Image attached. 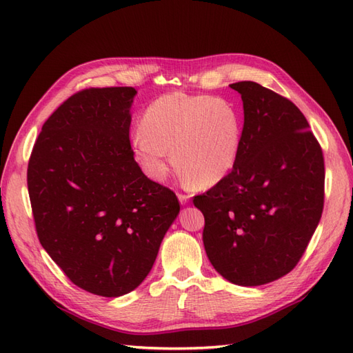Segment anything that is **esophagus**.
Listing matches in <instances>:
<instances>
[{
    "mask_svg": "<svg viewBox=\"0 0 353 353\" xmlns=\"http://www.w3.org/2000/svg\"><path fill=\"white\" fill-rule=\"evenodd\" d=\"M179 201H181V205H188L190 203V196H186V194H179Z\"/></svg>",
    "mask_w": 353,
    "mask_h": 353,
    "instance_id": "esophagus-1",
    "label": "esophagus"
}]
</instances>
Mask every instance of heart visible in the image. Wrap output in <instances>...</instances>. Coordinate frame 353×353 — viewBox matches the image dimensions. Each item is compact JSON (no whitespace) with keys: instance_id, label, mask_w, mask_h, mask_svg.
Returning <instances> with one entry per match:
<instances>
[{"instance_id":"b5f03b06","label":"heart","mask_w":353,"mask_h":353,"mask_svg":"<svg viewBox=\"0 0 353 353\" xmlns=\"http://www.w3.org/2000/svg\"><path fill=\"white\" fill-rule=\"evenodd\" d=\"M243 119L229 100L170 92L148 104L132 152L148 177L163 181L172 167L194 188H212L230 174L241 152ZM173 154H170V150Z\"/></svg>"}]
</instances>
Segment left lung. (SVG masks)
Returning <instances> with one entry per match:
<instances>
[{"instance_id": "8db88e82", "label": "left lung", "mask_w": 353, "mask_h": 353, "mask_svg": "<svg viewBox=\"0 0 353 353\" xmlns=\"http://www.w3.org/2000/svg\"><path fill=\"white\" fill-rule=\"evenodd\" d=\"M241 94L244 127L234 170L194 197L205 215L203 244L224 279L258 287L290 273L323 212L325 161L294 103L254 81Z\"/></svg>"}]
</instances>
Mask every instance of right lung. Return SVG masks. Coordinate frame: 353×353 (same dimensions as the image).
Segmentation results:
<instances>
[{"mask_svg": "<svg viewBox=\"0 0 353 353\" xmlns=\"http://www.w3.org/2000/svg\"><path fill=\"white\" fill-rule=\"evenodd\" d=\"M134 88H91L45 121L27 170L36 232L72 283L103 297L139 287L181 211L141 171L129 139Z\"/></svg>", "mask_w": 353, "mask_h": 353, "instance_id": "obj_1", "label": "right lung"}]
</instances>
